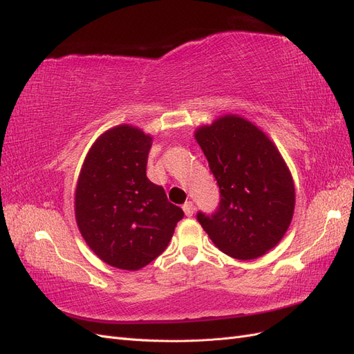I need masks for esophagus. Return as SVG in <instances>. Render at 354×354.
<instances>
[{"label":"esophagus","instance_id":"34e87169","mask_svg":"<svg viewBox=\"0 0 354 354\" xmlns=\"http://www.w3.org/2000/svg\"><path fill=\"white\" fill-rule=\"evenodd\" d=\"M183 211H185V214H186V217H192V216H194V212H195L194 203H192L190 201L186 202L185 205H183Z\"/></svg>","mask_w":354,"mask_h":354}]
</instances>
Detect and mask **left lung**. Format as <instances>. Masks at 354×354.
<instances>
[{
    "label": "left lung",
    "instance_id": "left-lung-1",
    "mask_svg": "<svg viewBox=\"0 0 354 354\" xmlns=\"http://www.w3.org/2000/svg\"><path fill=\"white\" fill-rule=\"evenodd\" d=\"M220 189V203L198 221L220 251L254 260L281 242L292 220L295 189L273 142L238 115H224L195 133Z\"/></svg>",
    "mask_w": 354,
    "mask_h": 354
}]
</instances>
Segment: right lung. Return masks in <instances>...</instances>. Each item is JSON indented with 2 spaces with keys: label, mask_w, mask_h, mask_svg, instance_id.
<instances>
[{
  "label": "right lung",
  "mask_w": 354,
  "mask_h": 354,
  "mask_svg": "<svg viewBox=\"0 0 354 354\" xmlns=\"http://www.w3.org/2000/svg\"><path fill=\"white\" fill-rule=\"evenodd\" d=\"M152 137L131 125L103 133L84 160L75 217L94 254L116 269L138 270L162 254L185 212L146 176Z\"/></svg>",
  "instance_id": "add662e5"
}]
</instances>
